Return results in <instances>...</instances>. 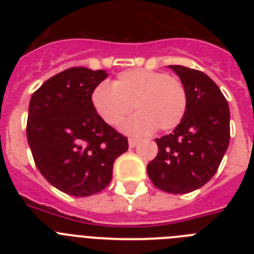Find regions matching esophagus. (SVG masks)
Listing matches in <instances>:
<instances>
[{"mask_svg":"<svg viewBox=\"0 0 254 254\" xmlns=\"http://www.w3.org/2000/svg\"><path fill=\"white\" fill-rule=\"evenodd\" d=\"M137 143H138V140H136V138H128V146L131 147V149H133Z\"/></svg>","mask_w":254,"mask_h":254,"instance_id":"1","label":"esophagus"}]
</instances>
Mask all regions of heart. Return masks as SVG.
Listing matches in <instances>:
<instances>
[{"instance_id":"obj_1","label":"heart","mask_w":254,"mask_h":254,"mask_svg":"<svg viewBox=\"0 0 254 254\" xmlns=\"http://www.w3.org/2000/svg\"><path fill=\"white\" fill-rule=\"evenodd\" d=\"M98 116L111 126L120 125L132 112L137 113L125 125L136 136L170 131L185 118L188 94L183 82L161 71L128 69L118 73L111 85H96L90 95Z\"/></svg>"}]
</instances>
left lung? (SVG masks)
Listing matches in <instances>:
<instances>
[{
	"instance_id": "left-lung-1",
	"label": "left lung",
	"mask_w": 254,
	"mask_h": 254,
	"mask_svg": "<svg viewBox=\"0 0 254 254\" xmlns=\"http://www.w3.org/2000/svg\"><path fill=\"white\" fill-rule=\"evenodd\" d=\"M181 77L188 107L176 129L160 138L158 155L147 164L155 187L182 194L205 186L215 176L230 140V112L225 96L206 73L169 66Z\"/></svg>"
}]
</instances>
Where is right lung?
Returning a JSON list of instances; mask_svg holds the SVG:
<instances>
[{
  "label": "right lung",
  "mask_w": 254,
  "mask_h": 254,
  "mask_svg": "<svg viewBox=\"0 0 254 254\" xmlns=\"http://www.w3.org/2000/svg\"><path fill=\"white\" fill-rule=\"evenodd\" d=\"M104 69L71 67L48 78L29 103L26 137L42 176L69 196L86 197L104 190L116 159L128 140L98 116L94 87Z\"/></svg>",
  "instance_id": "1"
}]
</instances>
